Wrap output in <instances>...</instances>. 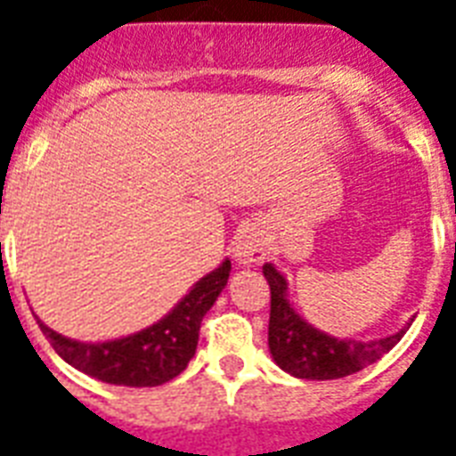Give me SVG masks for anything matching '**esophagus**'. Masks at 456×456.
<instances>
[{"label":"esophagus","mask_w":456,"mask_h":456,"mask_svg":"<svg viewBox=\"0 0 456 456\" xmlns=\"http://www.w3.org/2000/svg\"><path fill=\"white\" fill-rule=\"evenodd\" d=\"M232 256H235V261H238L240 266L259 264V261L266 256V240H264V232H261L256 225L245 228V231L235 238Z\"/></svg>","instance_id":"34e87169"}]
</instances>
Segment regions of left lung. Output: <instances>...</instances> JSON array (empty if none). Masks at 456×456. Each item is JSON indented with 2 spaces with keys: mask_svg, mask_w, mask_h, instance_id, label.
<instances>
[{
  "mask_svg": "<svg viewBox=\"0 0 456 456\" xmlns=\"http://www.w3.org/2000/svg\"><path fill=\"white\" fill-rule=\"evenodd\" d=\"M264 278L271 288V316H268V349L273 362L295 379L306 380H335L362 371L369 363L379 362L380 356L402 340L409 323L397 333L379 338V340H352L335 338L316 326L288 299V281L273 264H264Z\"/></svg>",
  "mask_w": 456,
  "mask_h": 456,
  "instance_id": "obj_1",
  "label": "left lung"
}]
</instances>
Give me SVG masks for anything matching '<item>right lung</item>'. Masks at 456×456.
I'll return each mask as SVG.
<instances>
[{
  "mask_svg": "<svg viewBox=\"0 0 456 456\" xmlns=\"http://www.w3.org/2000/svg\"><path fill=\"white\" fill-rule=\"evenodd\" d=\"M228 276L231 259H224L221 266L200 278L164 319L118 340H70L45 326L40 319L37 323L56 349V354L77 371L111 386H164L188 369L190 359L195 356L204 314L209 312L218 295L224 292Z\"/></svg>",
  "mask_w": 456,
  "mask_h": 456,
  "instance_id": "add662e5",
  "label": "right lung"
}]
</instances>
